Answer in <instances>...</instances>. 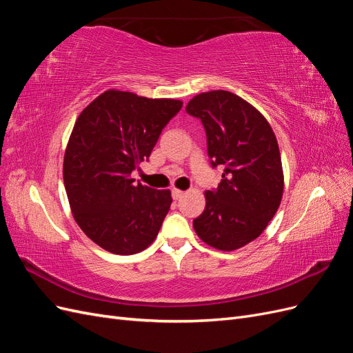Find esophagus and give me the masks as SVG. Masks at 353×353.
I'll use <instances>...</instances> for the list:
<instances>
[{"instance_id":"esophagus-1","label":"esophagus","mask_w":353,"mask_h":353,"mask_svg":"<svg viewBox=\"0 0 353 353\" xmlns=\"http://www.w3.org/2000/svg\"><path fill=\"white\" fill-rule=\"evenodd\" d=\"M183 196H184V191H181L178 188H172V197H174V200H178V199H181Z\"/></svg>"}]
</instances>
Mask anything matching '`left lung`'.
<instances>
[{"label":"left lung","instance_id":"left-lung-1","mask_svg":"<svg viewBox=\"0 0 353 353\" xmlns=\"http://www.w3.org/2000/svg\"><path fill=\"white\" fill-rule=\"evenodd\" d=\"M205 126L212 166H223L206 208L193 221L200 240L231 252L258 239L283 199L284 174L279 143L265 116L230 91L197 94L185 108Z\"/></svg>","mask_w":353,"mask_h":353}]
</instances>
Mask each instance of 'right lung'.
Wrapping results in <instances>:
<instances>
[{"label": "right lung", "mask_w": 353, "mask_h": 353, "mask_svg": "<svg viewBox=\"0 0 353 353\" xmlns=\"http://www.w3.org/2000/svg\"><path fill=\"white\" fill-rule=\"evenodd\" d=\"M181 108V100L108 90L78 116L63 179L74 221L101 249L134 254L157 237L172 203L170 191L134 184L131 172L148 160Z\"/></svg>", "instance_id": "add662e5"}]
</instances>
